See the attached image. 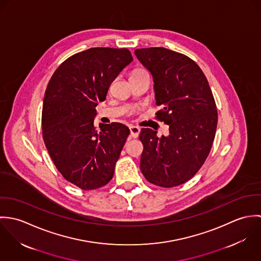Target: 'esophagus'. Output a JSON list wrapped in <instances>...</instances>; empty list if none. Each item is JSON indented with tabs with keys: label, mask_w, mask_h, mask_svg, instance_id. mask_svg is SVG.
Masks as SVG:
<instances>
[{
	"label": "esophagus",
	"mask_w": 261,
	"mask_h": 261,
	"mask_svg": "<svg viewBox=\"0 0 261 261\" xmlns=\"http://www.w3.org/2000/svg\"><path fill=\"white\" fill-rule=\"evenodd\" d=\"M129 130H130V136H132V138H134V139H137L138 137H139V135H140V132H141V129H140V127H138V126H130L129 127Z\"/></svg>",
	"instance_id": "1"
}]
</instances>
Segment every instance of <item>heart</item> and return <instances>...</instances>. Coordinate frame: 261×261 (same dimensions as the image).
Here are the masks:
<instances>
[{"label":"heart","mask_w":261,"mask_h":261,"mask_svg":"<svg viewBox=\"0 0 261 261\" xmlns=\"http://www.w3.org/2000/svg\"><path fill=\"white\" fill-rule=\"evenodd\" d=\"M144 72H146L144 69H142V68H137V69H135V70L132 72V76H134V75L141 74V73H144Z\"/></svg>","instance_id":"obj_1"}]
</instances>
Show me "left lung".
<instances>
[{
	"mask_svg": "<svg viewBox=\"0 0 261 261\" xmlns=\"http://www.w3.org/2000/svg\"><path fill=\"white\" fill-rule=\"evenodd\" d=\"M136 56L153 78L155 118L169 125V136L142 128L141 171L149 183L179 186L205 163L214 142L218 114L206 76L186 55L163 47L142 48Z\"/></svg>",
	"mask_w": 261,
	"mask_h": 261,
	"instance_id": "left-lung-1",
	"label": "left lung"
}]
</instances>
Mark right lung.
<instances>
[{"mask_svg":"<svg viewBox=\"0 0 261 261\" xmlns=\"http://www.w3.org/2000/svg\"><path fill=\"white\" fill-rule=\"evenodd\" d=\"M133 61L126 48L95 47L67 58L52 75L44 96L42 135L63 178L82 190L109 184L129 129L122 123L94 125L96 106Z\"/></svg>","mask_w":261,"mask_h":261,"instance_id":"1","label":"right lung"}]
</instances>
